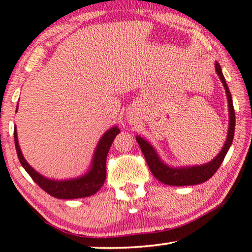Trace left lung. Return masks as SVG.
Instances as JSON below:
<instances>
[{
	"instance_id": "obj_1",
	"label": "left lung",
	"mask_w": 252,
	"mask_h": 252,
	"mask_svg": "<svg viewBox=\"0 0 252 252\" xmlns=\"http://www.w3.org/2000/svg\"><path fill=\"white\" fill-rule=\"evenodd\" d=\"M216 73L220 79L222 86L225 88L226 91V97H227L228 101V131H227V138L222 146L221 151L219 152L217 157L214 160L209 163L201 165H193V166H171L168 165L166 163L161 160V158L158 157V152L155 151V148L148 143L147 140H145L144 138L140 136H136L137 143L139 144L140 150L143 152L145 158L148 166H150L152 173L157 179L160 180L161 183L165 184V185L170 186H190V185H198L207 182L208 179H210L212 176L215 175V172L217 171L219 166L224 161V158L227 154V152L231 147L234 138V130H235V112H234L233 107V100H232V94L229 92V89L226 83L225 77L222 75L221 67L219 63L216 62L215 63Z\"/></svg>"
}]
</instances>
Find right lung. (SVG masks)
<instances>
[{
  "instance_id": "right-lung-1",
  "label": "right lung",
  "mask_w": 252,
  "mask_h": 252,
  "mask_svg": "<svg viewBox=\"0 0 252 252\" xmlns=\"http://www.w3.org/2000/svg\"><path fill=\"white\" fill-rule=\"evenodd\" d=\"M17 109H18V107H17ZM119 133L120 129L116 126L106 131L102 134L100 140L98 141L89 170L81 177L65 180L47 178V177L42 176L36 170L32 168L28 164V162L25 160L24 155L20 151L16 127L13 136H15V145L19 161L21 165H23V168L32 177V179L42 189L45 190L48 194H50L51 196L56 198H63V200H72V198H80L94 195L104 185L106 179V158H107L108 151L112 146V143L114 141V138Z\"/></svg>"
}]
</instances>
